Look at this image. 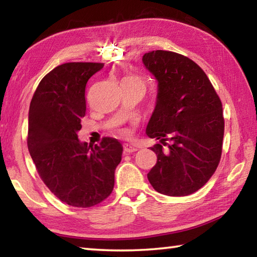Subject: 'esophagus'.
<instances>
[{"instance_id": "34e87169", "label": "esophagus", "mask_w": 257, "mask_h": 257, "mask_svg": "<svg viewBox=\"0 0 257 257\" xmlns=\"http://www.w3.org/2000/svg\"><path fill=\"white\" fill-rule=\"evenodd\" d=\"M123 150L125 153H133V152H136L138 150V147L134 144H124Z\"/></svg>"}]
</instances>
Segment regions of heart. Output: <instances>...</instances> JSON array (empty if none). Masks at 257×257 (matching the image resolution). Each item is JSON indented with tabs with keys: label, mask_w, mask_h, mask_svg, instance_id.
Segmentation results:
<instances>
[{
	"label": "heart",
	"mask_w": 257,
	"mask_h": 257,
	"mask_svg": "<svg viewBox=\"0 0 257 257\" xmlns=\"http://www.w3.org/2000/svg\"><path fill=\"white\" fill-rule=\"evenodd\" d=\"M133 79H137V78H133Z\"/></svg>",
	"instance_id": "1"
}]
</instances>
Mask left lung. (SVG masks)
Returning a JSON list of instances; mask_svg holds the SVG:
<instances>
[{
  "mask_svg": "<svg viewBox=\"0 0 257 257\" xmlns=\"http://www.w3.org/2000/svg\"><path fill=\"white\" fill-rule=\"evenodd\" d=\"M142 60L158 81L146 134L161 143L151 147L158 162L147 178L161 194L187 196L202 188L219 165L222 104L205 72L187 56L158 50ZM168 139L170 145L165 143ZM162 145L168 146L165 151Z\"/></svg>",
  "mask_w": 257,
  "mask_h": 257,
  "instance_id": "left-lung-1",
  "label": "left lung"
}]
</instances>
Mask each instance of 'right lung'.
<instances>
[{"label": "right lung", "instance_id": "add662e5", "mask_svg": "<svg viewBox=\"0 0 257 257\" xmlns=\"http://www.w3.org/2000/svg\"><path fill=\"white\" fill-rule=\"evenodd\" d=\"M103 63L60 64L41 80L28 114V150L42 180L60 201L90 207L104 201L114 186L123 147L114 138L99 145L78 139L85 116L86 84Z\"/></svg>", "mask_w": 257, "mask_h": 257}]
</instances>
